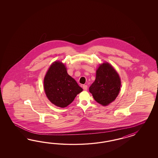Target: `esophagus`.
Instances as JSON below:
<instances>
[{"mask_svg":"<svg viewBox=\"0 0 158 158\" xmlns=\"http://www.w3.org/2000/svg\"><path fill=\"white\" fill-rule=\"evenodd\" d=\"M83 89L84 90H87V85H83Z\"/></svg>","mask_w":158,"mask_h":158,"instance_id":"34e87169","label":"esophagus"}]
</instances>
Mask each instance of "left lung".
Returning <instances> with one entry per match:
<instances>
[{"label": "left lung", "mask_w": 158, "mask_h": 158, "mask_svg": "<svg viewBox=\"0 0 158 158\" xmlns=\"http://www.w3.org/2000/svg\"><path fill=\"white\" fill-rule=\"evenodd\" d=\"M121 81L119 75L112 65L104 62L96 71V77L89 87L94 99L106 106L115 100L119 93Z\"/></svg>", "instance_id": "8db88e82"}]
</instances>
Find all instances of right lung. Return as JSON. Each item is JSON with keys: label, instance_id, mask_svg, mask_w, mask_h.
Here are the masks:
<instances>
[{"label": "right lung", "instance_id": "right-lung-1", "mask_svg": "<svg viewBox=\"0 0 158 158\" xmlns=\"http://www.w3.org/2000/svg\"><path fill=\"white\" fill-rule=\"evenodd\" d=\"M44 90L50 102L61 108L69 105L83 90L60 61L53 62L49 68L44 79Z\"/></svg>", "mask_w": 158, "mask_h": 158}]
</instances>
